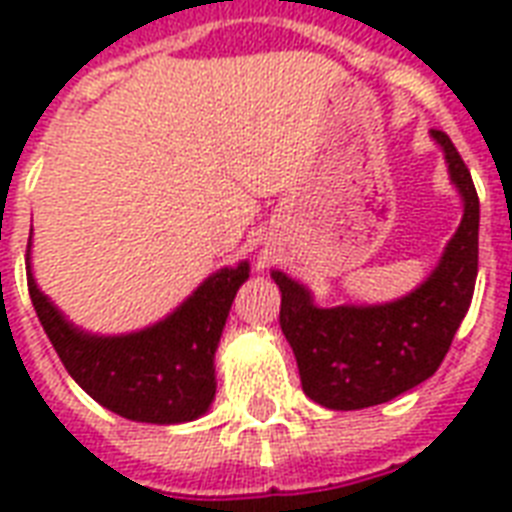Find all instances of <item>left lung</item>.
I'll use <instances>...</instances> for the list:
<instances>
[{
  "label": "left lung",
  "instance_id": "left-lung-1",
  "mask_svg": "<svg viewBox=\"0 0 512 512\" xmlns=\"http://www.w3.org/2000/svg\"><path fill=\"white\" fill-rule=\"evenodd\" d=\"M462 196V220L428 279L388 303L321 308L313 292L271 271L281 292V332L295 350L305 396L353 412L385 404L436 374L473 300L478 276V193L449 135L430 130Z\"/></svg>",
  "mask_w": 512,
  "mask_h": 512
}]
</instances>
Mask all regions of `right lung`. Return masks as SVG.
I'll use <instances>...</instances> for the list:
<instances>
[{
	"label": "right lung",
	"instance_id": "1",
	"mask_svg": "<svg viewBox=\"0 0 512 512\" xmlns=\"http://www.w3.org/2000/svg\"><path fill=\"white\" fill-rule=\"evenodd\" d=\"M26 268L36 316L87 396L119 417L151 425H180L209 412L217 390L215 353L233 297L249 279L247 260L209 273L175 311L124 335L76 327L44 295L31 271V239Z\"/></svg>",
	"mask_w": 512,
	"mask_h": 512
}]
</instances>
